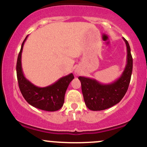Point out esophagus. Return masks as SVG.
Here are the masks:
<instances>
[{"label":"esophagus","mask_w":147,"mask_h":147,"mask_svg":"<svg viewBox=\"0 0 147 147\" xmlns=\"http://www.w3.org/2000/svg\"><path fill=\"white\" fill-rule=\"evenodd\" d=\"M75 75H80V72H79V71H78V70H75Z\"/></svg>","instance_id":"obj_1"}]
</instances>
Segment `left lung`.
<instances>
[{
    "mask_svg": "<svg viewBox=\"0 0 147 147\" xmlns=\"http://www.w3.org/2000/svg\"><path fill=\"white\" fill-rule=\"evenodd\" d=\"M127 45V65L119 78L110 84H104L94 79L79 77L86 106L92 111L108 109L117 105L124 97L128 90L133 67V60L129 45L123 38Z\"/></svg>",
    "mask_w": 147,
    "mask_h": 147,
    "instance_id": "left-lung-1",
    "label": "left lung"
}]
</instances>
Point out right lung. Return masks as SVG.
I'll return each instance as SVG.
<instances>
[{"mask_svg": "<svg viewBox=\"0 0 147 147\" xmlns=\"http://www.w3.org/2000/svg\"><path fill=\"white\" fill-rule=\"evenodd\" d=\"M27 38L28 35L22 43L16 65L18 82L20 92L28 103L34 107L48 112L58 110L64 104L65 92L69 83L74 79L73 74L70 73L63 77L47 87H39L34 85L26 79L22 69V51Z\"/></svg>", "mask_w": 147, "mask_h": 147, "instance_id": "obj_1", "label": "right lung"}]
</instances>
